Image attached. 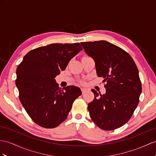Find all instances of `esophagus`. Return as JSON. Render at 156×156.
Masks as SVG:
<instances>
[{
	"instance_id": "1",
	"label": "esophagus",
	"mask_w": 156,
	"mask_h": 156,
	"mask_svg": "<svg viewBox=\"0 0 156 156\" xmlns=\"http://www.w3.org/2000/svg\"><path fill=\"white\" fill-rule=\"evenodd\" d=\"M81 91H82V93H83V94L85 93L86 92V90H87V89H85V88H81Z\"/></svg>"
}]
</instances>
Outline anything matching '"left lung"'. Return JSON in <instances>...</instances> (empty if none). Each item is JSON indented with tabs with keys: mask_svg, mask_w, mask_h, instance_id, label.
Here are the masks:
<instances>
[{
	"mask_svg": "<svg viewBox=\"0 0 156 156\" xmlns=\"http://www.w3.org/2000/svg\"><path fill=\"white\" fill-rule=\"evenodd\" d=\"M95 62L98 77L104 78L106 93L94 89L88 105L91 119L104 130H113L130 119L139 102L142 84L137 67L126 51L107 41L81 42Z\"/></svg>",
	"mask_w": 156,
	"mask_h": 156,
	"instance_id": "obj_1",
	"label": "left lung"
}]
</instances>
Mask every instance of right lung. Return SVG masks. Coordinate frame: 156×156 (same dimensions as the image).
Wrapping results in <instances>:
<instances>
[{
  "instance_id": "1",
  "label": "right lung",
  "mask_w": 156,
  "mask_h": 156,
  "mask_svg": "<svg viewBox=\"0 0 156 156\" xmlns=\"http://www.w3.org/2000/svg\"><path fill=\"white\" fill-rule=\"evenodd\" d=\"M83 49L79 43L52 44L30 51L16 69L19 99L32 120L45 128L65 120L74 101L81 94L75 86L61 89L55 77Z\"/></svg>"
}]
</instances>
